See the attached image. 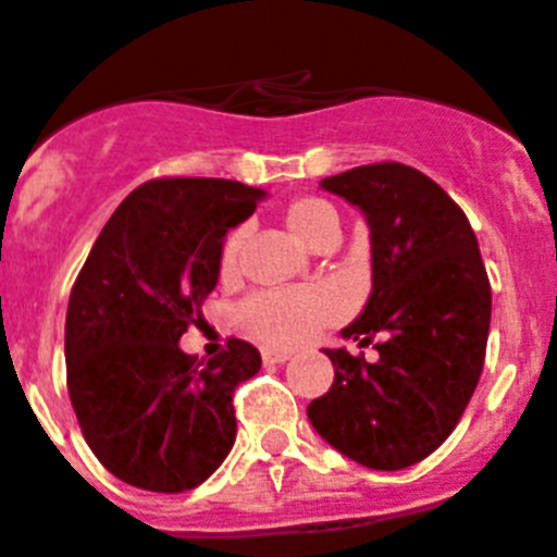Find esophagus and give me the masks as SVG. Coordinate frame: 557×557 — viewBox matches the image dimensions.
Returning a JSON list of instances; mask_svg holds the SVG:
<instances>
[{
    "mask_svg": "<svg viewBox=\"0 0 557 557\" xmlns=\"http://www.w3.org/2000/svg\"><path fill=\"white\" fill-rule=\"evenodd\" d=\"M262 359H264V366H282V362H287L289 354L287 351H262Z\"/></svg>",
    "mask_w": 557,
    "mask_h": 557,
    "instance_id": "esophagus-1",
    "label": "esophagus"
}]
</instances>
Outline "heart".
<instances>
[{
	"instance_id": "b5f03b06",
	"label": "heart",
	"mask_w": 557,
	"mask_h": 557,
	"mask_svg": "<svg viewBox=\"0 0 557 557\" xmlns=\"http://www.w3.org/2000/svg\"><path fill=\"white\" fill-rule=\"evenodd\" d=\"M284 220L293 228V234L307 243L309 248H321L326 243H337L339 236V214L329 200L301 195L293 198L284 209ZM248 228L236 225L225 234L220 245L218 270L223 278H231L239 270ZM339 312L337 295L326 287H301V289H259L248 295L239 309L236 321L256 339L268 346L287 348L307 339L323 323L334 321Z\"/></svg>"
}]
</instances>
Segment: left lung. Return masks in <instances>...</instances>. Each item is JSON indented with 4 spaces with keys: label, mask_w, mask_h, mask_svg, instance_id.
<instances>
[{
    "label": "left lung",
    "mask_w": 557,
    "mask_h": 557,
    "mask_svg": "<svg viewBox=\"0 0 557 557\" xmlns=\"http://www.w3.org/2000/svg\"><path fill=\"white\" fill-rule=\"evenodd\" d=\"M321 186L359 206L371 228V298L343 337L385 339L373 346L376 362L326 348L334 382L307 416L368 469H407L444 444L474 396L488 346V273L469 218L424 172L382 161Z\"/></svg>",
    "instance_id": "8db88e82"
}]
</instances>
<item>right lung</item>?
<instances>
[{
  "instance_id": "right-lung-1",
  "label": "right lung",
  "mask_w": 557,
  "mask_h": 557,
  "mask_svg": "<svg viewBox=\"0 0 557 557\" xmlns=\"http://www.w3.org/2000/svg\"><path fill=\"white\" fill-rule=\"evenodd\" d=\"M262 195L225 178L147 181L113 211L77 273L66 309L69 398L97 460L133 488H198L234 446V391L262 357L231 337L203 362L178 339L203 321L225 234Z\"/></svg>"
}]
</instances>
